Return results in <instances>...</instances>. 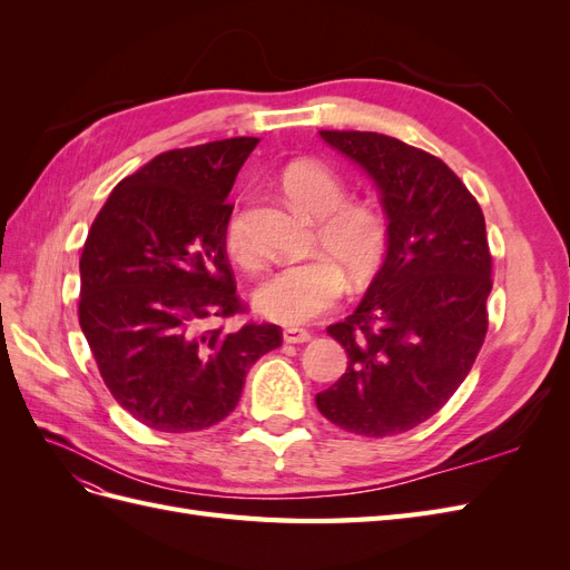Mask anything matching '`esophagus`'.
Here are the masks:
<instances>
[{"instance_id": "obj_1", "label": "esophagus", "mask_w": 570, "mask_h": 570, "mask_svg": "<svg viewBox=\"0 0 570 570\" xmlns=\"http://www.w3.org/2000/svg\"><path fill=\"white\" fill-rule=\"evenodd\" d=\"M283 340H285L287 344H302V342L312 340V333L304 331V327H285V331H283Z\"/></svg>"}]
</instances>
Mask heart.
<instances>
[{
	"label": "heart",
	"mask_w": 570,
	"mask_h": 570,
	"mask_svg": "<svg viewBox=\"0 0 570 570\" xmlns=\"http://www.w3.org/2000/svg\"><path fill=\"white\" fill-rule=\"evenodd\" d=\"M283 193L306 216L318 218L316 254L292 264L258 285L254 304L266 318L297 325L333 308L344 292V274L364 285L381 268L390 245L387 216L371 202H344L347 183L318 159L292 161L283 170ZM226 249L243 266L256 264V249L247 235L245 216L233 209L226 223Z\"/></svg>",
	"instance_id": "heart-1"
}]
</instances>
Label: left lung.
Here are the masks:
<instances>
[{"instance_id":"left-lung-1","label":"left lung","mask_w":570,"mask_h":570,"mask_svg":"<svg viewBox=\"0 0 570 570\" xmlns=\"http://www.w3.org/2000/svg\"><path fill=\"white\" fill-rule=\"evenodd\" d=\"M383 193L390 245L356 312L327 327L347 371L316 394L337 428L390 438L450 402L488 335L492 254L485 216L442 159L396 137L321 130Z\"/></svg>"}]
</instances>
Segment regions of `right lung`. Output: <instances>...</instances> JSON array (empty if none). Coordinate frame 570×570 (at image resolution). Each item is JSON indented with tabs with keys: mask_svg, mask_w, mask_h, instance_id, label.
Here are the masks:
<instances>
[{
	"mask_svg": "<svg viewBox=\"0 0 570 570\" xmlns=\"http://www.w3.org/2000/svg\"><path fill=\"white\" fill-rule=\"evenodd\" d=\"M258 137L170 149L120 180L80 254L78 318L101 381L135 421L195 433L237 406L273 323L226 331L249 306L226 254L228 193Z\"/></svg>",
	"mask_w": 570,
	"mask_h": 570,
	"instance_id": "obj_1",
	"label": "right lung"
}]
</instances>
